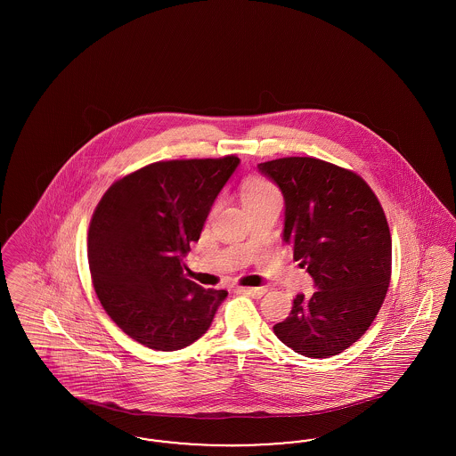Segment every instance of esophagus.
Segmentation results:
<instances>
[{"mask_svg": "<svg viewBox=\"0 0 456 456\" xmlns=\"http://www.w3.org/2000/svg\"><path fill=\"white\" fill-rule=\"evenodd\" d=\"M236 292L238 294H244V296H249L253 299H261L265 296L266 289H263V287H238Z\"/></svg>", "mask_w": 456, "mask_h": 456, "instance_id": "esophagus-1", "label": "esophagus"}]
</instances>
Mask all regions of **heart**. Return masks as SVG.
Returning <instances> with one entry per match:
<instances>
[{
	"label": "heart",
	"mask_w": 456,
	"mask_h": 456,
	"mask_svg": "<svg viewBox=\"0 0 456 456\" xmlns=\"http://www.w3.org/2000/svg\"><path fill=\"white\" fill-rule=\"evenodd\" d=\"M240 195H242L244 205H249V203L260 201L268 196H279V191L270 181H266L263 177H249L242 183Z\"/></svg>",
	"instance_id": "1"
}]
</instances>
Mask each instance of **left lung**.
<instances>
[{"label":"left lung","instance_id":"1","mask_svg":"<svg viewBox=\"0 0 456 456\" xmlns=\"http://www.w3.org/2000/svg\"><path fill=\"white\" fill-rule=\"evenodd\" d=\"M285 201L283 240L318 289L297 294L275 335L294 352L325 359L357 342L374 322L391 277V236L368 183L313 157L258 164Z\"/></svg>","mask_w":456,"mask_h":456}]
</instances>
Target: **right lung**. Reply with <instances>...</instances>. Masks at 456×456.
<instances>
[{"label":"right lung","mask_w":456,"mask_h":456,"mask_svg":"<svg viewBox=\"0 0 456 456\" xmlns=\"http://www.w3.org/2000/svg\"><path fill=\"white\" fill-rule=\"evenodd\" d=\"M238 166L236 155L155 162L101 198L88 227L90 275L110 320L138 344L179 350L212 325L227 290L186 279L183 258Z\"/></svg>","instance_id":"1"}]
</instances>
